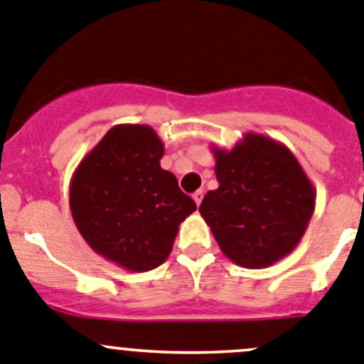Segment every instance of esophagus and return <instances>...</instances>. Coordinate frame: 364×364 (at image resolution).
Wrapping results in <instances>:
<instances>
[{
  "label": "esophagus",
  "instance_id": "obj_1",
  "mask_svg": "<svg viewBox=\"0 0 364 364\" xmlns=\"http://www.w3.org/2000/svg\"><path fill=\"white\" fill-rule=\"evenodd\" d=\"M203 196H205V192H203V190H198V192H193V201H196V205H201V201H203Z\"/></svg>",
  "mask_w": 364,
  "mask_h": 364
}]
</instances>
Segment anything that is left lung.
<instances>
[{"instance_id": "obj_1", "label": "left lung", "mask_w": 364, "mask_h": 364, "mask_svg": "<svg viewBox=\"0 0 364 364\" xmlns=\"http://www.w3.org/2000/svg\"><path fill=\"white\" fill-rule=\"evenodd\" d=\"M212 152L219 188L203 199V219L237 266H273L298 246L314 213L311 179L284 144L257 132Z\"/></svg>"}]
</instances>
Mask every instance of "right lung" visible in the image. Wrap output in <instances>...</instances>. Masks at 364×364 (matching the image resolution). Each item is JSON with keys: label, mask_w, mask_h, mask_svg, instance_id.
I'll return each instance as SVG.
<instances>
[{"label": "right lung", "mask_w": 364, "mask_h": 364, "mask_svg": "<svg viewBox=\"0 0 364 364\" xmlns=\"http://www.w3.org/2000/svg\"><path fill=\"white\" fill-rule=\"evenodd\" d=\"M163 141L149 125L120 124L87 152L70 183L75 226L87 246L131 273L161 266L196 203L163 171Z\"/></svg>", "instance_id": "add662e5"}]
</instances>
